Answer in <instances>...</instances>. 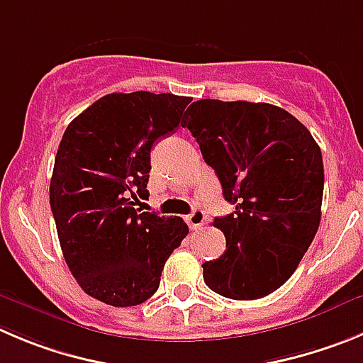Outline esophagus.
I'll return each mask as SVG.
<instances>
[{"instance_id": "obj_1", "label": "esophagus", "mask_w": 363, "mask_h": 363, "mask_svg": "<svg viewBox=\"0 0 363 363\" xmlns=\"http://www.w3.org/2000/svg\"><path fill=\"white\" fill-rule=\"evenodd\" d=\"M186 222H188V225L191 229L202 228V225H204V223H206L204 211H201V209H195V211H193L191 215L186 216Z\"/></svg>"}]
</instances>
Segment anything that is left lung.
Instances as JSON below:
<instances>
[{
	"instance_id": "obj_1",
	"label": "left lung",
	"mask_w": 363,
	"mask_h": 363,
	"mask_svg": "<svg viewBox=\"0 0 363 363\" xmlns=\"http://www.w3.org/2000/svg\"><path fill=\"white\" fill-rule=\"evenodd\" d=\"M181 123L236 211L215 218L225 236L206 262L213 292L236 301L276 292L296 272L320 223L324 164L319 145L281 107L252 101H193Z\"/></svg>"
}]
</instances>
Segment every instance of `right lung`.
Wrapping results in <instances>:
<instances>
[{"label":"right lung","mask_w":363,"mask_h":363,"mask_svg":"<svg viewBox=\"0 0 363 363\" xmlns=\"http://www.w3.org/2000/svg\"><path fill=\"white\" fill-rule=\"evenodd\" d=\"M189 96L113 93L67 125L50 182L64 259L87 296L135 306L159 289L162 267L188 235L181 216L134 208L147 197L150 150L174 134Z\"/></svg>","instance_id":"obj_1"}]
</instances>
